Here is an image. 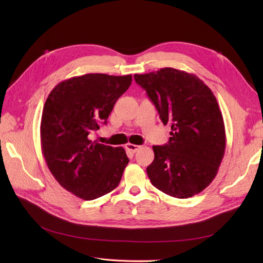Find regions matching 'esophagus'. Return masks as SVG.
<instances>
[{
    "label": "esophagus",
    "mask_w": 263,
    "mask_h": 263,
    "mask_svg": "<svg viewBox=\"0 0 263 263\" xmlns=\"http://www.w3.org/2000/svg\"><path fill=\"white\" fill-rule=\"evenodd\" d=\"M126 149L128 150V151H130V153H136L137 150L140 149V146L134 145V144H127V145H126Z\"/></svg>",
    "instance_id": "obj_1"
}]
</instances>
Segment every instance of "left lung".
I'll use <instances>...</instances> for the list:
<instances>
[{
	"instance_id": "1",
	"label": "left lung",
	"mask_w": 263,
	"mask_h": 263,
	"mask_svg": "<svg viewBox=\"0 0 263 263\" xmlns=\"http://www.w3.org/2000/svg\"><path fill=\"white\" fill-rule=\"evenodd\" d=\"M134 78L162 123L171 126L168 144L153 147L155 159L147 166L151 183L178 198L202 192L216 177L226 147L216 98L196 76L173 68Z\"/></svg>"
}]
</instances>
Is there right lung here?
Segmentation results:
<instances>
[{
    "label": "right lung",
    "mask_w": 263,
    "mask_h": 263,
    "mask_svg": "<svg viewBox=\"0 0 263 263\" xmlns=\"http://www.w3.org/2000/svg\"><path fill=\"white\" fill-rule=\"evenodd\" d=\"M132 76L87 73L54 86L42 115L41 140L47 165L59 184L85 201L116 189L128 157L123 147L99 144L90 135L106 124Z\"/></svg>",
    "instance_id": "add662e5"
}]
</instances>
